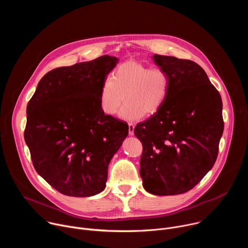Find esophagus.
Masks as SVG:
<instances>
[{"label": "esophagus", "instance_id": "obj_1", "mask_svg": "<svg viewBox=\"0 0 248 248\" xmlns=\"http://www.w3.org/2000/svg\"><path fill=\"white\" fill-rule=\"evenodd\" d=\"M128 133H129V135L134 134V124L132 123L128 124Z\"/></svg>", "mask_w": 248, "mask_h": 248}]
</instances>
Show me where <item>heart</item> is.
<instances>
[{
    "label": "heart",
    "mask_w": 248,
    "mask_h": 248,
    "mask_svg": "<svg viewBox=\"0 0 248 248\" xmlns=\"http://www.w3.org/2000/svg\"><path fill=\"white\" fill-rule=\"evenodd\" d=\"M170 87V76L163 68L126 61L114 70L112 78L103 81L99 93L100 109L105 115L114 116L124 100L120 117L136 121L156 114L164 105Z\"/></svg>",
    "instance_id": "heart-1"
}]
</instances>
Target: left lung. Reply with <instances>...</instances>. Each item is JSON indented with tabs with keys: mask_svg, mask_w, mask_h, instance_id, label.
Instances as JSON below:
<instances>
[{
	"mask_svg": "<svg viewBox=\"0 0 248 248\" xmlns=\"http://www.w3.org/2000/svg\"><path fill=\"white\" fill-rule=\"evenodd\" d=\"M153 59L170 76V87L162 108L134 128L143 147L140 175L152 194H182L216 162L224 130L222 99L196 62L160 55Z\"/></svg>",
	"mask_w": 248,
	"mask_h": 248,
	"instance_id": "1",
	"label": "left lung"
}]
</instances>
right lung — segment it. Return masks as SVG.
Here are the masks:
<instances>
[{
  "mask_svg": "<svg viewBox=\"0 0 248 248\" xmlns=\"http://www.w3.org/2000/svg\"><path fill=\"white\" fill-rule=\"evenodd\" d=\"M119 60L105 55L46 74L27 104L24 139L36 171L75 197L101 192L128 125L105 115L99 93Z\"/></svg>",
  "mask_w": 248,
  "mask_h": 248,
  "instance_id": "add662e5",
  "label": "right lung"
}]
</instances>
